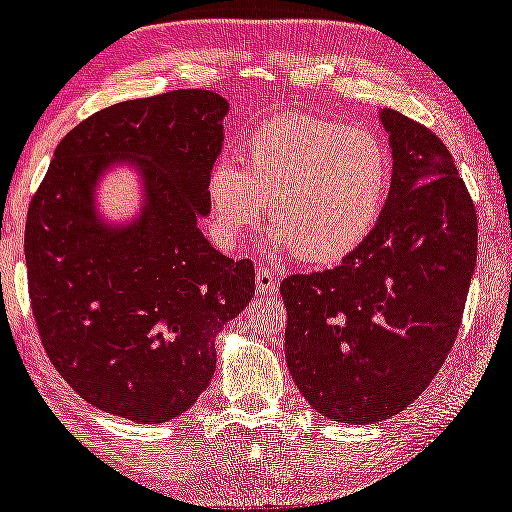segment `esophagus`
<instances>
[{"label": "esophagus", "instance_id": "esophagus-1", "mask_svg": "<svg viewBox=\"0 0 512 512\" xmlns=\"http://www.w3.org/2000/svg\"><path fill=\"white\" fill-rule=\"evenodd\" d=\"M255 284L262 294H274V291H277V274H274L267 265H257L255 267Z\"/></svg>", "mask_w": 512, "mask_h": 512}]
</instances>
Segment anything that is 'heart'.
Listing matches in <instances>:
<instances>
[{"label":"heart","mask_w":512,"mask_h":512,"mask_svg":"<svg viewBox=\"0 0 512 512\" xmlns=\"http://www.w3.org/2000/svg\"><path fill=\"white\" fill-rule=\"evenodd\" d=\"M391 177V155L374 133L320 116H277L247 136L245 165L223 157L211 167L213 233L233 247L269 213L296 260L338 265L379 226Z\"/></svg>","instance_id":"obj_1"}]
</instances>
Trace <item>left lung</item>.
<instances>
[{
  "mask_svg": "<svg viewBox=\"0 0 512 512\" xmlns=\"http://www.w3.org/2000/svg\"><path fill=\"white\" fill-rule=\"evenodd\" d=\"M393 177L374 233L338 267L279 291L291 379L338 423L391 418L430 386L457 340L476 267V209L430 128L393 109Z\"/></svg>",
  "mask_w": 512,
  "mask_h": 512,
  "instance_id": "1",
  "label": "left lung"
}]
</instances>
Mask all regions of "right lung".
I'll return each instance as SVG.
<instances>
[{
    "mask_svg": "<svg viewBox=\"0 0 512 512\" xmlns=\"http://www.w3.org/2000/svg\"><path fill=\"white\" fill-rule=\"evenodd\" d=\"M228 101L174 89L101 109L55 148L28 204L33 318L58 374L99 411L167 423L194 406L216 369L213 340L255 296V267L213 250L196 221L223 145ZM136 156L146 209L128 229L98 223L104 166Z\"/></svg>",
    "mask_w": 512,
    "mask_h": 512,
    "instance_id": "add662e5",
    "label": "right lung"
}]
</instances>
